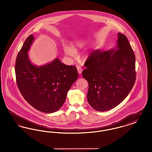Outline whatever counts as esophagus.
<instances>
[{
	"mask_svg": "<svg viewBox=\"0 0 152 152\" xmlns=\"http://www.w3.org/2000/svg\"><path fill=\"white\" fill-rule=\"evenodd\" d=\"M77 72L79 73V74H81V73H82L83 70H82V69H81V67H80V66H77Z\"/></svg>",
	"mask_w": 152,
	"mask_h": 152,
	"instance_id": "esophagus-1",
	"label": "esophagus"
}]
</instances>
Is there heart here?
<instances>
[{
  "instance_id": "1",
  "label": "heart",
  "mask_w": 152,
  "mask_h": 152,
  "mask_svg": "<svg viewBox=\"0 0 152 152\" xmlns=\"http://www.w3.org/2000/svg\"><path fill=\"white\" fill-rule=\"evenodd\" d=\"M87 44V42L85 41L79 40L77 41L75 44L72 45V48L69 47L65 46L64 48V51L65 54L68 56H73L75 52H77L80 49L83 48Z\"/></svg>"
}]
</instances>
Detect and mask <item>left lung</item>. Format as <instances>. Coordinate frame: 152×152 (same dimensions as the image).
Wrapping results in <instances>:
<instances>
[{"label":"left lung","mask_w":152,"mask_h":152,"mask_svg":"<svg viewBox=\"0 0 152 152\" xmlns=\"http://www.w3.org/2000/svg\"><path fill=\"white\" fill-rule=\"evenodd\" d=\"M115 48L97 50L85 64L82 75L89 85L87 100L94 110L114 108L129 94L136 80L135 55L126 37L121 33Z\"/></svg>","instance_id":"1"}]
</instances>
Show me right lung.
<instances>
[{
	"instance_id": "1",
	"label": "right lung",
	"mask_w": 152,
	"mask_h": 152,
	"mask_svg": "<svg viewBox=\"0 0 152 152\" xmlns=\"http://www.w3.org/2000/svg\"><path fill=\"white\" fill-rule=\"evenodd\" d=\"M34 37L29 35L18 54L15 75L19 89L29 104L47 113L58 111L64 103L67 93L78 78L75 66L66 65L55 58L51 63L34 65L28 55Z\"/></svg>"
}]
</instances>
